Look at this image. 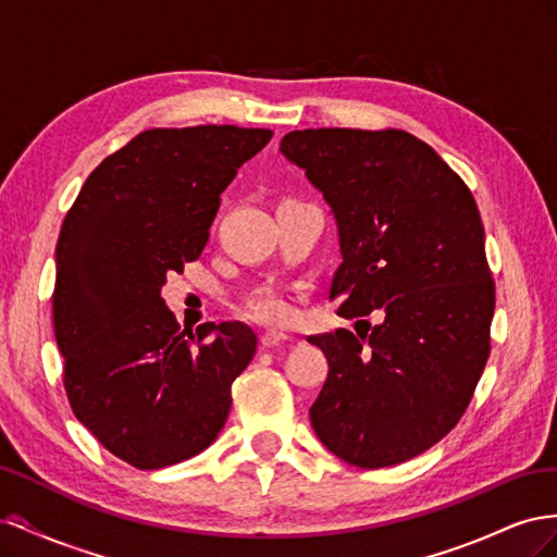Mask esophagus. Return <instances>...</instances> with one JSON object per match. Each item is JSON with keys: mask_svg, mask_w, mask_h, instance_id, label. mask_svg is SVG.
<instances>
[{"mask_svg": "<svg viewBox=\"0 0 557 557\" xmlns=\"http://www.w3.org/2000/svg\"><path fill=\"white\" fill-rule=\"evenodd\" d=\"M285 342H290V336L285 334V332L272 330V332H262V334H260V344H262L264 348H274V346L285 344Z\"/></svg>", "mask_w": 557, "mask_h": 557, "instance_id": "34e87169", "label": "esophagus"}]
</instances>
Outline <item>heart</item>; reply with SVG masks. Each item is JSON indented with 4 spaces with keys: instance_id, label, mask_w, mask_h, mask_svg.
<instances>
[{
    "instance_id": "heart-1",
    "label": "heart",
    "mask_w": 557,
    "mask_h": 557,
    "mask_svg": "<svg viewBox=\"0 0 557 557\" xmlns=\"http://www.w3.org/2000/svg\"><path fill=\"white\" fill-rule=\"evenodd\" d=\"M246 311L250 318L260 320V323H283V320H288L290 315V307L285 297L272 288H262L258 293H252L246 299Z\"/></svg>"
}]
</instances>
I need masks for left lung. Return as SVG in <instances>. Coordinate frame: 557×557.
I'll use <instances>...</instances> for the list:
<instances>
[{
  "label": "left lung",
  "mask_w": 557,
  "mask_h": 557,
  "mask_svg": "<svg viewBox=\"0 0 557 557\" xmlns=\"http://www.w3.org/2000/svg\"><path fill=\"white\" fill-rule=\"evenodd\" d=\"M281 153L334 213L344 260L330 299L344 318H379L309 336L330 362L311 425L348 465L407 462L458 425L491 356L495 283L476 201L404 129H295Z\"/></svg>",
  "instance_id": "obj_1"
}]
</instances>
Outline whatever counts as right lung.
Returning a JSON list of instances; mask_svg holds the SVG:
<instances>
[{"instance_id":"1","label":"right lung","mask_w":557,"mask_h":557,"mask_svg":"<svg viewBox=\"0 0 557 557\" xmlns=\"http://www.w3.org/2000/svg\"><path fill=\"white\" fill-rule=\"evenodd\" d=\"M272 129H146L86 178L55 248L53 327L74 416L115 458L160 469L223 430L256 356L244 323L183 330L160 297L209 242L221 193Z\"/></svg>"}]
</instances>
